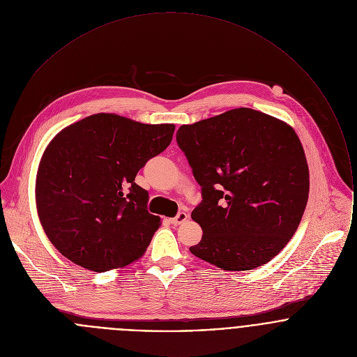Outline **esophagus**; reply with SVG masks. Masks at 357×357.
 I'll return each instance as SVG.
<instances>
[{
  "mask_svg": "<svg viewBox=\"0 0 357 357\" xmlns=\"http://www.w3.org/2000/svg\"><path fill=\"white\" fill-rule=\"evenodd\" d=\"M187 218H188V214H187V213H184V211H180L176 217L170 218V222H172L173 225H180V224H183Z\"/></svg>",
  "mask_w": 357,
  "mask_h": 357,
  "instance_id": "obj_1",
  "label": "esophagus"
}]
</instances>
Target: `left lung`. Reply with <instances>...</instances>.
Returning <instances> with one entry per match:
<instances>
[{
  "label": "left lung",
  "instance_id": "left-lung-1",
  "mask_svg": "<svg viewBox=\"0 0 357 357\" xmlns=\"http://www.w3.org/2000/svg\"><path fill=\"white\" fill-rule=\"evenodd\" d=\"M176 140L202 188L191 217L204 235L190 252L225 271L271 261L307 202L309 170L294 129L242 107L180 126Z\"/></svg>",
  "mask_w": 357,
  "mask_h": 357
}]
</instances>
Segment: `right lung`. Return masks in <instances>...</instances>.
<instances>
[{
  "label": "right lung",
  "mask_w": 357,
  "mask_h": 357,
  "mask_svg": "<svg viewBox=\"0 0 357 357\" xmlns=\"http://www.w3.org/2000/svg\"><path fill=\"white\" fill-rule=\"evenodd\" d=\"M173 123L95 114L66 129L43 155L36 201L52 245L95 272L122 268L147 250L160 218L147 210L137 172L165 151Z\"/></svg>",
  "instance_id": "right-lung-1"
}]
</instances>
